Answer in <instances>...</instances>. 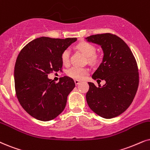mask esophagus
Returning a JSON list of instances; mask_svg holds the SVG:
<instances>
[{
  "mask_svg": "<svg viewBox=\"0 0 150 150\" xmlns=\"http://www.w3.org/2000/svg\"><path fill=\"white\" fill-rule=\"evenodd\" d=\"M75 84L77 85V84H79V83H80V81L77 80V79H75Z\"/></svg>",
  "mask_w": 150,
  "mask_h": 150,
  "instance_id": "obj_1",
  "label": "esophagus"
}]
</instances>
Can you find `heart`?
I'll return each instance as SVG.
<instances>
[{
    "label": "heart",
    "mask_w": 150,
    "mask_h": 150,
    "mask_svg": "<svg viewBox=\"0 0 150 150\" xmlns=\"http://www.w3.org/2000/svg\"><path fill=\"white\" fill-rule=\"evenodd\" d=\"M77 48L81 51L85 56L89 59L90 61H94L96 59V48L91 43L88 42H82L77 45ZM62 62L64 65L67 66L69 64L70 62V50L66 49L62 52ZM67 74L73 79H82L88 74V70L86 68L77 67L73 66L67 71Z\"/></svg>",
    "instance_id": "heart-1"
}]
</instances>
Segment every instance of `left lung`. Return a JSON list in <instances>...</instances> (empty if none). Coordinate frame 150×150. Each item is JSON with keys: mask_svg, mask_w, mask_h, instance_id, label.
<instances>
[{"mask_svg": "<svg viewBox=\"0 0 150 150\" xmlns=\"http://www.w3.org/2000/svg\"><path fill=\"white\" fill-rule=\"evenodd\" d=\"M85 39L101 46L103 59L92 78L106 81L102 86L88 82L87 103L104 118L116 117L129 107L137 91L139 76L135 57L127 43L115 35L100 34Z\"/></svg>", "mask_w": 150, "mask_h": 150, "instance_id": "obj_1", "label": "left lung"}]
</instances>
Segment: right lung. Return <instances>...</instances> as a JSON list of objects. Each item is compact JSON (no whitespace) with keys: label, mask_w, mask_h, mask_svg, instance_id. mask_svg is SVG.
<instances>
[{"label":"right lung","mask_w":150,"mask_h":150,"mask_svg":"<svg viewBox=\"0 0 150 150\" xmlns=\"http://www.w3.org/2000/svg\"><path fill=\"white\" fill-rule=\"evenodd\" d=\"M77 38L41 37L22 49L14 66V84L18 102L26 112L41 121L57 117L65 109L67 97L75 84L64 76L58 83L48 75L62 68V54Z\"/></svg>","instance_id":"1"}]
</instances>
